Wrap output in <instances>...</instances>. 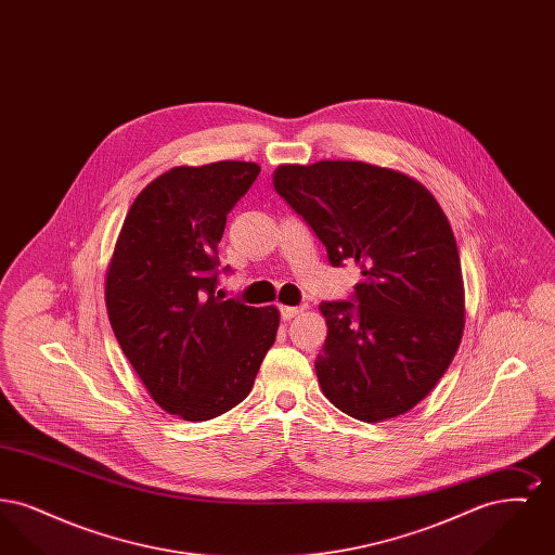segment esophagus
<instances>
[{
  "label": "esophagus",
  "mask_w": 555,
  "mask_h": 555,
  "mask_svg": "<svg viewBox=\"0 0 555 555\" xmlns=\"http://www.w3.org/2000/svg\"><path fill=\"white\" fill-rule=\"evenodd\" d=\"M281 317L283 320H291V318L299 317L301 312L308 310V306H281Z\"/></svg>",
  "instance_id": "1"
}]
</instances>
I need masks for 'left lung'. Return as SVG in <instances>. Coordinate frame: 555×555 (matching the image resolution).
<instances>
[{"label":"left lung","mask_w":555,"mask_h":555,"mask_svg":"<svg viewBox=\"0 0 555 555\" xmlns=\"http://www.w3.org/2000/svg\"><path fill=\"white\" fill-rule=\"evenodd\" d=\"M272 181L328 262L353 260L364 276L349 299L320 304L322 393L364 423L405 414L462 341L464 283L448 216L418 181L366 162L283 164Z\"/></svg>","instance_id":"1"}]
</instances>
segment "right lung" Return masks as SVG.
I'll use <instances>...</instances> for the list:
<instances>
[{
  "label": "right lung",
  "instance_id": "add662e5",
  "mask_svg": "<svg viewBox=\"0 0 555 555\" xmlns=\"http://www.w3.org/2000/svg\"><path fill=\"white\" fill-rule=\"evenodd\" d=\"M258 175L235 159L159 175L132 202L107 268L112 331L152 399L183 421L241 403L276 339L274 306L216 295L227 214Z\"/></svg>",
  "mask_w": 555,
  "mask_h": 555
}]
</instances>
